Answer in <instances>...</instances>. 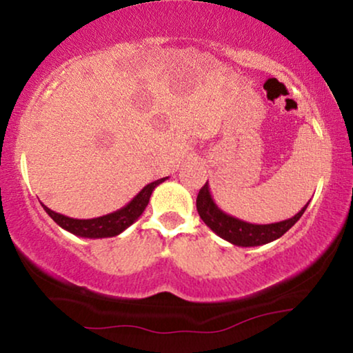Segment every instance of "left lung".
<instances>
[{
    "label": "left lung",
    "instance_id": "8db88e82",
    "mask_svg": "<svg viewBox=\"0 0 353 353\" xmlns=\"http://www.w3.org/2000/svg\"><path fill=\"white\" fill-rule=\"evenodd\" d=\"M307 204L299 210L298 214H294L292 219L282 220V222L276 223L256 225L244 222V220L236 219L233 215L223 212V210L215 204L212 194H210L208 182L206 185L199 190L196 198V209L203 222L206 223L215 234L220 236V238L239 247H256L279 239L282 234H285L299 219H301Z\"/></svg>",
    "mask_w": 353,
    "mask_h": 353
}]
</instances>
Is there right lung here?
<instances>
[{
	"mask_svg": "<svg viewBox=\"0 0 353 353\" xmlns=\"http://www.w3.org/2000/svg\"><path fill=\"white\" fill-rule=\"evenodd\" d=\"M168 177L159 179V181L147 183V185L141 190L126 206L120 208L114 212L101 215V217L94 219H72L66 217V215L55 212V210L49 209L42 204V208L47 214L50 215V219L61 227L63 230L70 231L79 238H88V239H99V238H112L133 225L136 220L141 217V214L144 212V209L149 204L150 194L155 190V187H159L161 182H165Z\"/></svg>",
	"mask_w": 353,
	"mask_h": 353,
	"instance_id": "right-lung-1",
	"label": "right lung"
}]
</instances>
